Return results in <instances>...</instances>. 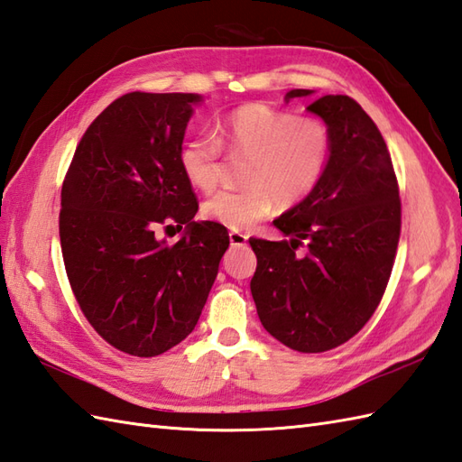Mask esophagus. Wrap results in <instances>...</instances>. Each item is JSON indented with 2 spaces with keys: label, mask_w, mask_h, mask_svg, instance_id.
I'll return each mask as SVG.
<instances>
[{
  "label": "esophagus",
  "mask_w": 462,
  "mask_h": 462,
  "mask_svg": "<svg viewBox=\"0 0 462 462\" xmlns=\"http://www.w3.org/2000/svg\"><path fill=\"white\" fill-rule=\"evenodd\" d=\"M228 236H230V244L232 245H245V242H248V236L238 232V230H232Z\"/></svg>",
  "instance_id": "esophagus-1"
}]
</instances>
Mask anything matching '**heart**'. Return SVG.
Returning <instances> with one entry per match:
<instances>
[{"instance_id": "b5f03b06", "label": "heart", "mask_w": 462, "mask_h": 462, "mask_svg": "<svg viewBox=\"0 0 462 462\" xmlns=\"http://www.w3.org/2000/svg\"><path fill=\"white\" fill-rule=\"evenodd\" d=\"M232 159H250L244 190H224L202 205V214L230 230H248L270 217L275 205L291 208L317 189L325 175L332 139L328 127L265 104H245L220 122ZM179 163L192 187L212 192L224 177L222 147L197 135L180 147Z\"/></svg>"}]
</instances>
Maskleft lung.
Listing matches in <instances>:
<instances>
[{"label":"left lung","instance_id":"1","mask_svg":"<svg viewBox=\"0 0 462 462\" xmlns=\"http://www.w3.org/2000/svg\"><path fill=\"white\" fill-rule=\"evenodd\" d=\"M310 94L289 90L285 102ZM307 110L330 132L325 175L303 202L273 220L289 240H250L257 257L250 289L273 338L299 352H325L356 335L382 301L402 205L388 147L360 104L337 94Z\"/></svg>","mask_w":462,"mask_h":462}]
</instances>
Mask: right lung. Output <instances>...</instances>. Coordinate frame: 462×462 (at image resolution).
<instances>
[{
	"label": "right lung",
	"instance_id": "add662e5",
	"mask_svg": "<svg viewBox=\"0 0 462 462\" xmlns=\"http://www.w3.org/2000/svg\"><path fill=\"white\" fill-rule=\"evenodd\" d=\"M202 102L189 92L114 100L82 135L62 185L59 232L74 297L96 332L132 356H157L190 335L230 244L220 224L195 220L179 163ZM167 219L186 226L175 246L154 234Z\"/></svg>",
	"mask_w": 462,
	"mask_h": 462
}]
</instances>
